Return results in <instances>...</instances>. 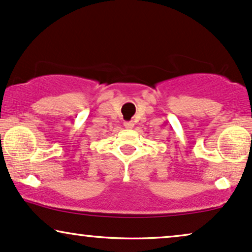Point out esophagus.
I'll use <instances>...</instances> for the list:
<instances>
[{"label": "esophagus", "instance_id": "1", "mask_svg": "<svg viewBox=\"0 0 252 252\" xmlns=\"http://www.w3.org/2000/svg\"><path fill=\"white\" fill-rule=\"evenodd\" d=\"M124 126H125L126 128L131 129V128H133V127H134V123H133V121H126V123H124Z\"/></svg>", "mask_w": 252, "mask_h": 252}]
</instances>
